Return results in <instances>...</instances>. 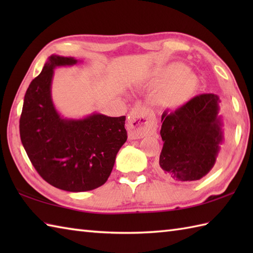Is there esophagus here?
I'll return each instance as SVG.
<instances>
[{"mask_svg":"<svg viewBox=\"0 0 253 253\" xmlns=\"http://www.w3.org/2000/svg\"><path fill=\"white\" fill-rule=\"evenodd\" d=\"M157 130V125L151 120L149 113L141 106L133 107L128 116V136L130 139H140L152 135Z\"/></svg>","mask_w":253,"mask_h":253,"instance_id":"esophagus-1","label":"esophagus"}]
</instances>
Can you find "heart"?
<instances>
[{
	"mask_svg": "<svg viewBox=\"0 0 253 253\" xmlns=\"http://www.w3.org/2000/svg\"><path fill=\"white\" fill-rule=\"evenodd\" d=\"M149 84L160 88L155 102L163 109H176L189 99L195 90L196 79L191 72L180 64L154 69L149 77Z\"/></svg>",
	"mask_w": 253,
	"mask_h": 253,
	"instance_id": "1",
	"label": "heart"
}]
</instances>
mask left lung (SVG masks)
I'll use <instances>...</instances> for the list:
<instances>
[{"instance_id": "obj_1", "label": "left lung", "mask_w": 253, "mask_h": 253, "mask_svg": "<svg viewBox=\"0 0 253 253\" xmlns=\"http://www.w3.org/2000/svg\"><path fill=\"white\" fill-rule=\"evenodd\" d=\"M219 98L199 94L173 112L162 114L163 148L159 174L169 180L196 181L215 165L223 142Z\"/></svg>"}]
</instances>
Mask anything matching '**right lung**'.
<instances>
[{
	"instance_id": "right-lung-1",
	"label": "right lung",
	"mask_w": 253,
	"mask_h": 253,
	"mask_svg": "<svg viewBox=\"0 0 253 253\" xmlns=\"http://www.w3.org/2000/svg\"><path fill=\"white\" fill-rule=\"evenodd\" d=\"M77 62L51 55L26 91L19 120L20 140L36 170L50 185L72 192L105 184L127 140L125 116L67 120L55 110L51 96L54 68Z\"/></svg>"
}]
</instances>
